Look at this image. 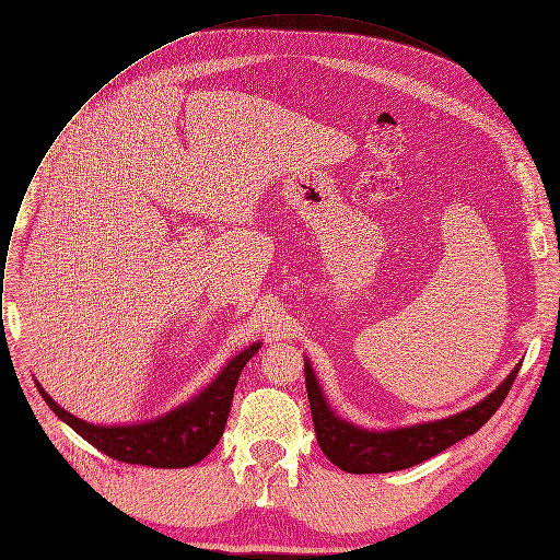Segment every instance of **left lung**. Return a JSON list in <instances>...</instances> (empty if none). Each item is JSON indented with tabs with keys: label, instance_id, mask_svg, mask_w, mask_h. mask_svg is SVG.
<instances>
[{
	"label": "left lung",
	"instance_id": "1",
	"mask_svg": "<svg viewBox=\"0 0 560 560\" xmlns=\"http://www.w3.org/2000/svg\"><path fill=\"white\" fill-rule=\"evenodd\" d=\"M518 370L521 365H516L514 372L481 404L460 415L392 432H365L332 415L310 363H305V389L316 443L335 465L350 474H385L419 465L456 441L481 430L505 401Z\"/></svg>",
	"mask_w": 560,
	"mask_h": 560
}]
</instances>
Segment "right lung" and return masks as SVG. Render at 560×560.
<instances>
[{
  "instance_id": "right-lung-1",
  "label": "right lung",
  "mask_w": 560,
  "mask_h": 560,
  "mask_svg": "<svg viewBox=\"0 0 560 560\" xmlns=\"http://www.w3.org/2000/svg\"><path fill=\"white\" fill-rule=\"evenodd\" d=\"M259 346L261 343H255L242 354H236L190 404L141 425L102 428L86 423L61 410L42 385H37V389L61 421H66L79 436L106 456L148 467H188L208 456L219 443L230 415L238 374H242L244 365L259 350Z\"/></svg>"
}]
</instances>
